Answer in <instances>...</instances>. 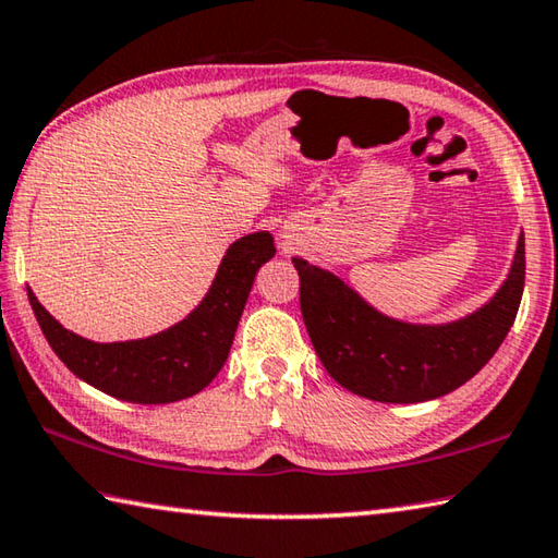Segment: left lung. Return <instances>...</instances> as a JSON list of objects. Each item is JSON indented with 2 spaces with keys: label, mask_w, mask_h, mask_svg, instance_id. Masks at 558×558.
I'll return each instance as SVG.
<instances>
[{
  "label": "left lung",
  "mask_w": 558,
  "mask_h": 558,
  "mask_svg": "<svg viewBox=\"0 0 558 558\" xmlns=\"http://www.w3.org/2000/svg\"><path fill=\"white\" fill-rule=\"evenodd\" d=\"M292 263L300 272L302 319L329 376L361 398L410 404L461 388L508 337L524 290V234L500 290L447 324L385 317L333 272L298 256Z\"/></svg>",
  "instance_id": "8db88e82"
}]
</instances>
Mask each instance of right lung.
I'll return each instance as SVG.
<instances>
[{
    "label": "right lung",
    "mask_w": 558,
    "mask_h": 558,
    "mask_svg": "<svg viewBox=\"0 0 558 558\" xmlns=\"http://www.w3.org/2000/svg\"><path fill=\"white\" fill-rule=\"evenodd\" d=\"M276 256L268 231L241 236L219 263L211 288L185 319L134 341L97 343L65 329L26 288L50 349L80 380L111 398L166 404L192 398L215 380L229 356L258 268Z\"/></svg>",
    "instance_id": "obj_1"
}]
</instances>
